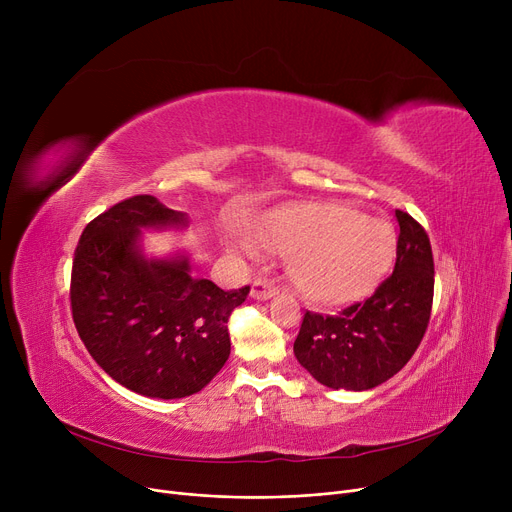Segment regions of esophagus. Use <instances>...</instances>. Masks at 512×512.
Returning <instances> with one entry per match:
<instances>
[{"label":"esophagus","instance_id":"obj_1","mask_svg":"<svg viewBox=\"0 0 512 512\" xmlns=\"http://www.w3.org/2000/svg\"><path fill=\"white\" fill-rule=\"evenodd\" d=\"M276 294H278V288L267 280H255L251 286V299H255V301L272 299V297H276Z\"/></svg>","mask_w":512,"mask_h":512}]
</instances>
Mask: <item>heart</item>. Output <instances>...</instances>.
I'll return each mask as SVG.
<instances>
[{"label":"heart","mask_w":512,"mask_h":512,"mask_svg":"<svg viewBox=\"0 0 512 512\" xmlns=\"http://www.w3.org/2000/svg\"><path fill=\"white\" fill-rule=\"evenodd\" d=\"M259 242L292 257L290 276L305 299L342 305L365 297L392 263L396 238L388 222L336 203L280 207L267 215ZM242 253L253 255L251 245Z\"/></svg>","instance_id":"1"}]
</instances>
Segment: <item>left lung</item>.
I'll return each mask as SVG.
<instances>
[{
  "instance_id": "left-lung-1",
  "label": "left lung",
  "mask_w": 512,
  "mask_h": 512,
  "mask_svg": "<svg viewBox=\"0 0 512 512\" xmlns=\"http://www.w3.org/2000/svg\"><path fill=\"white\" fill-rule=\"evenodd\" d=\"M400 226L394 272L369 299L338 315L307 311L294 357L334 390H371L409 363L429 324L434 303V255L427 232L407 211Z\"/></svg>"
}]
</instances>
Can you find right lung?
Segmentation results:
<instances>
[{
	"label": "right lung",
	"instance_id": "obj_1",
	"mask_svg": "<svg viewBox=\"0 0 512 512\" xmlns=\"http://www.w3.org/2000/svg\"><path fill=\"white\" fill-rule=\"evenodd\" d=\"M186 224L184 213L137 195L89 222L74 251L80 340L112 380L149 398H184L213 380L230 357L228 317L251 290L226 292L191 276L186 255H143L141 230Z\"/></svg>",
	"mask_w": 512,
	"mask_h": 512
}]
</instances>
